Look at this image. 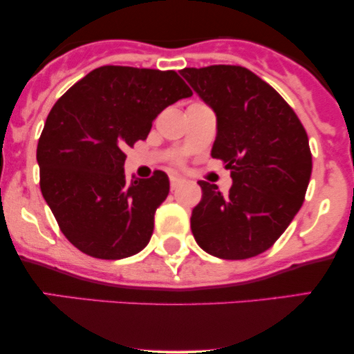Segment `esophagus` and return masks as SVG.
Segmentation results:
<instances>
[{"instance_id":"34e87169","label":"esophagus","mask_w":354,"mask_h":354,"mask_svg":"<svg viewBox=\"0 0 354 354\" xmlns=\"http://www.w3.org/2000/svg\"><path fill=\"white\" fill-rule=\"evenodd\" d=\"M183 183H185V180H183V178H180V176H171L169 178V185H171V189H176L178 186H181Z\"/></svg>"}]
</instances>
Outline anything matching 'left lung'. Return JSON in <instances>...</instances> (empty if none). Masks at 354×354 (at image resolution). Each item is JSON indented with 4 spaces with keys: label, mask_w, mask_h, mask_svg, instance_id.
Masks as SVG:
<instances>
[{
    "label": "left lung",
    "mask_w": 354,
    "mask_h": 354,
    "mask_svg": "<svg viewBox=\"0 0 354 354\" xmlns=\"http://www.w3.org/2000/svg\"><path fill=\"white\" fill-rule=\"evenodd\" d=\"M181 76L216 115L211 156L225 161L233 180L230 194L200 181L193 236L216 258H253L301 208L313 166L308 135L278 91L246 68H185Z\"/></svg>",
    "instance_id": "obj_1"
}]
</instances>
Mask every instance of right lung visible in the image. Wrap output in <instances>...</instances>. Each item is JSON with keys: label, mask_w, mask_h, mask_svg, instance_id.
<instances>
[{"label": "right lung", "mask_w": 354, "mask_h": 354, "mask_svg": "<svg viewBox=\"0 0 354 354\" xmlns=\"http://www.w3.org/2000/svg\"><path fill=\"white\" fill-rule=\"evenodd\" d=\"M193 95L174 71L101 66L56 101L36 149L39 186L63 234L100 259L149 243L168 174L126 181V146L146 140L156 116Z\"/></svg>", "instance_id": "add662e5"}]
</instances>
